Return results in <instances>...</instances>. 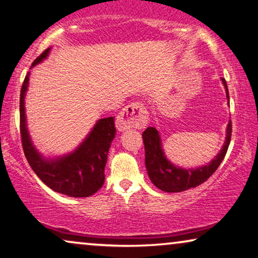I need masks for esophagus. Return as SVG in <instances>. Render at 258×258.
Returning <instances> with one entry per match:
<instances>
[{
    "label": "esophagus",
    "mask_w": 258,
    "mask_h": 258,
    "mask_svg": "<svg viewBox=\"0 0 258 258\" xmlns=\"http://www.w3.org/2000/svg\"><path fill=\"white\" fill-rule=\"evenodd\" d=\"M148 112L141 101H136L122 108L117 115L115 125L119 131L130 128H143L147 125Z\"/></svg>",
    "instance_id": "1"
}]
</instances>
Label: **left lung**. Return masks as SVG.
<instances>
[{
    "label": "left lung",
    "mask_w": 258,
    "mask_h": 258,
    "mask_svg": "<svg viewBox=\"0 0 258 258\" xmlns=\"http://www.w3.org/2000/svg\"><path fill=\"white\" fill-rule=\"evenodd\" d=\"M221 79L226 89L228 103H229V92H228L226 79ZM230 139L231 121H229L227 126L226 141L220 153L206 166L193 169H184L174 166L172 162L167 160L164 150H162L159 132L154 127H147L143 133V140L145 145V165H146L148 176L155 187L166 193H177V191H183L200 186L213 175L217 167L222 162L229 147Z\"/></svg>",
    "instance_id": "1"
}]
</instances>
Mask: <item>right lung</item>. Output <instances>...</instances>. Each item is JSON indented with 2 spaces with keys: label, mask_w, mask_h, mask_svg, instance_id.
I'll use <instances>...</instances> for the list:
<instances>
[{
  "label": "right lung",
  "mask_w": 258,
  "mask_h": 258,
  "mask_svg": "<svg viewBox=\"0 0 258 258\" xmlns=\"http://www.w3.org/2000/svg\"><path fill=\"white\" fill-rule=\"evenodd\" d=\"M50 48L36 58L31 68L46 58ZM29 74L25 76L20 97V131L22 146L29 165L39 179L52 190L71 198L91 197L103 186L108 150L115 136L114 118L99 119L85 140L72 153L56 159H45L31 143L25 121L24 97Z\"/></svg>",
  "instance_id": "obj_1"
}]
</instances>
